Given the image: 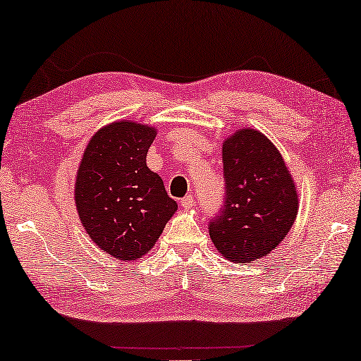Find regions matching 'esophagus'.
<instances>
[{
  "label": "esophagus",
  "instance_id": "1",
  "mask_svg": "<svg viewBox=\"0 0 361 361\" xmlns=\"http://www.w3.org/2000/svg\"><path fill=\"white\" fill-rule=\"evenodd\" d=\"M180 204H181L183 209H191L192 205H194V197L191 196V194H188V196H185V197L181 199Z\"/></svg>",
  "mask_w": 361,
  "mask_h": 361
}]
</instances>
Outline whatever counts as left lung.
<instances>
[{
  "label": "left lung",
  "mask_w": 361,
  "mask_h": 361,
  "mask_svg": "<svg viewBox=\"0 0 361 361\" xmlns=\"http://www.w3.org/2000/svg\"><path fill=\"white\" fill-rule=\"evenodd\" d=\"M225 196L209 221L216 250L234 263L265 257L294 225L299 201L281 154L260 131L244 128L223 142Z\"/></svg>",
  "instance_id": "8db88e82"
}]
</instances>
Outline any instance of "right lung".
I'll return each mask as SVG.
<instances>
[{"label":"right lung","mask_w":361,"mask_h":361,"mask_svg":"<svg viewBox=\"0 0 361 361\" xmlns=\"http://www.w3.org/2000/svg\"><path fill=\"white\" fill-rule=\"evenodd\" d=\"M156 130L114 122L99 130L80 162L75 202L88 236L117 260L147 254L176 202L146 165Z\"/></svg>","instance_id":"right-lung-1"}]
</instances>
